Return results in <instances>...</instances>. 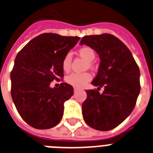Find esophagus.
I'll return each mask as SVG.
<instances>
[{
	"label": "esophagus",
	"mask_w": 153,
	"mask_h": 153,
	"mask_svg": "<svg viewBox=\"0 0 153 153\" xmlns=\"http://www.w3.org/2000/svg\"><path fill=\"white\" fill-rule=\"evenodd\" d=\"M78 90H79V89H78V88H75V87L74 88V93H75V92L78 91Z\"/></svg>",
	"instance_id": "obj_1"
}]
</instances>
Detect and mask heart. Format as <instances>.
Here are the masks:
<instances>
[{"mask_svg": "<svg viewBox=\"0 0 153 153\" xmlns=\"http://www.w3.org/2000/svg\"><path fill=\"white\" fill-rule=\"evenodd\" d=\"M79 54L88 62H92L96 57V53L90 47L84 46L79 50ZM71 65V55L68 53L62 60V68L66 72L69 71ZM92 75L89 73H72L66 77V82L74 87H82L91 80Z\"/></svg>", "mask_w": 153, "mask_h": 153, "instance_id": "obj_1", "label": "heart"}]
</instances>
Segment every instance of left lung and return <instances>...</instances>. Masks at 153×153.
<instances>
[{"label":"left lung","mask_w":153,"mask_h":153,"mask_svg":"<svg viewBox=\"0 0 153 153\" xmlns=\"http://www.w3.org/2000/svg\"><path fill=\"white\" fill-rule=\"evenodd\" d=\"M85 44L96 51L100 63L92 84L97 89L85 90L83 119L97 130H112L122 123L134 108L140 93V70L129 48L112 34L84 36Z\"/></svg>","instance_id":"left-lung-1"}]
</instances>
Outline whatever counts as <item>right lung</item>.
Listing matches in <instances>:
<instances>
[{
    "label": "right lung",
    "mask_w": 153,
    "mask_h": 153,
    "mask_svg": "<svg viewBox=\"0 0 153 153\" xmlns=\"http://www.w3.org/2000/svg\"><path fill=\"white\" fill-rule=\"evenodd\" d=\"M79 37L45 33L32 39L18 53L11 71V94L19 114L36 129L52 128L64 114V103L74 94L72 85L53 80L64 77L62 60Z\"/></svg>",
    "instance_id": "right-lung-1"
}]
</instances>
